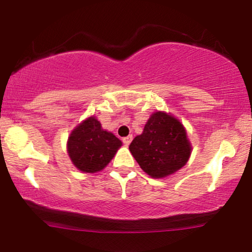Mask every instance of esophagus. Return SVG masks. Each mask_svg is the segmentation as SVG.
Instances as JSON below:
<instances>
[{
    "mask_svg": "<svg viewBox=\"0 0 252 252\" xmlns=\"http://www.w3.org/2000/svg\"><path fill=\"white\" fill-rule=\"evenodd\" d=\"M131 140H132V136L131 135H129V136H126V137H123V143L126 144V146H129L130 144V142H131Z\"/></svg>",
    "mask_w": 252,
    "mask_h": 252,
    "instance_id": "34e87169",
    "label": "esophagus"
}]
</instances>
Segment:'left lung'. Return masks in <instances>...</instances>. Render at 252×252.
<instances>
[{
	"mask_svg": "<svg viewBox=\"0 0 252 252\" xmlns=\"http://www.w3.org/2000/svg\"><path fill=\"white\" fill-rule=\"evenodd\" d=\"M130 153L147 174L164 178L189 161L190 146L182 124L174 117L158 111L129 146Z\"/></svg>",
	"mask_w": 252,
	"mask_h": 252,
	"instance_id": "obj_1",
	"label": "left lung"
}]
</instances>
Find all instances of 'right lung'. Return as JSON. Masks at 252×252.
<instances>
[{
  "label": "right lung",
  "mask_w": 252,
  "mask_h": 252,
  "mask_svg": "<svg viewBox=\"0 0 252 252\" xmlns=\"http://www.w3.org/2000/svg\"><path fill=\"white\" fill-rule=\"evenodd\" d=\"M121 146L116 136L103 130L96 118L89 117L72 131L67 152L78 169L96 173L111 161Z\"/></svg>",
  "instance_id": "1"
}]
</instances>
